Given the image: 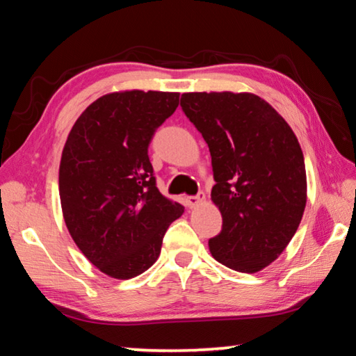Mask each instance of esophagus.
I'll return each mask as SVG.
<instances>
[{
  "instance_id": "34e87169",
  "label": "esophagus",
  "mask_w": 356,
  "mask_h": 356,
  "mask_svg": "<svg viewBox=\"0 0 356 356\" xmlns=\"http://www.w3.org/2000/svg\"><path fill=\"white\" fill-rule=\"evenodd\" d=\"M204 200H206V195H204V191H200L196 196H188V197H186V206H188L190 209H193V207L200 206L201 202H204Z\"/></svg>"
}]
</instances>
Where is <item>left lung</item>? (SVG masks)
Returning <instances> with one entry per match:
<instances>
[{
	"instance_id": "obj_1",
	"label": "left lung",
	"mask_w": 356,
	"mask_h": 356,
	"mask_svg": "<svg viewBox=\"0 0 356 356\" xmlns=\"http://www.w3.org/2000/svg\"><path fill=\"white\" fill-rule=\"evenodd\" d=\"M180 106L212 156V201L222 226L209 240L220 264L256 273L297 232L306 206L305 159L281 114L250 92H185Z\"/></svg>"
}]
</instances>
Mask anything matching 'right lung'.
I'll return each instance as SVG.
<instances>
[{
	"label": "right lung",
	"instance_id": "add662e5",
	"mask_svg": "<svg viewBox=\"0 0 356 356\" xmlns=\"http://www.w3.org/2000/svg\"><path fill=\"white\" fill-rule=\"evenodd\" d=\"M179 92L124 91L92 102L72 127L59 165L65 226L100 272L130 280L159 259L184 213L155 185L147 149L176 111Z\"/></svg>",
	"mask_w": 356,
	"mask_h": 356
}]
</instances>
